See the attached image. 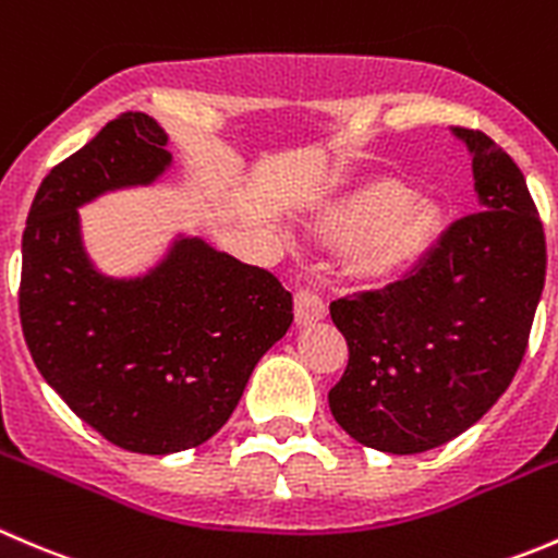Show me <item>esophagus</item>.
I'll list each match as a JSON object with an SVG mask.
<instances>
[{
	"instance_id": "1",
	"label": "esophagus",
	"mask_w": 558,
	"mask_h": 558,
	"mask_svg": "<svg viewBox=\"0 0 558 558\" xmlns=\"http://www.w3.org/2000/svg\"><path fill=\"white\" fill-rule=\"evenodd\" d=\"M328 314V306H325L323 298L312 290H301L295 295V325H312L319 323V319Z\"/></svg>"
}]
</instances>
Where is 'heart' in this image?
Returning <instances> with one entry per match:
<instances>
[{
	"instance_id": "1",
	"label": "heart",
	"mask_w": 558,
	"mask_h": 558,
	"mask_svg": "<svg viewBox=\"0 0 558 558\" xmlns=\"http://www.w3.org/2000/svg\"><path fill=\"white\" fill-rule=\"evenodd\" d=\"M442 225L437 203L412 197L393 181H379L330 208L319 228L330 241L361 244L355 252L357 277L388 281L426 260Z\"/></svg>"
}]
</instances>
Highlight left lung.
Here are the masks:
<instances>
[{
  "instance_id": "8db88e82",
  "label": "left lung",
  "mask_w": 558,
  "mask_h": 558,
  "mask_svg": "<svg viewBox=\"0 0 558 558\" xmlns=\"http://www.w3.org/2000/svg\"><path fill=\"white\" fill-rule=\"evenodd\" d=\"M480 211L385 290L339 298L350 363L330 388L355 442L415 456L450 442L499 401L526 352L545 284V235L521 168L488 135L453 126Z\"/></svg>"
}]
</instances>
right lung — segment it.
<instances>
[{
	"mask_svg": "<svg viewBox=\"0 0 558 558\" xmlns=\"http://www.w3.org/2000/svg\"><path fill=\"white\" fill-rule=\"evenodd\" d=\"M168 141L146 113L108 121L43 179L21 241L32 361L94 432L146 456L211 439L292 325V295L277 277L201 235L175 233L137 277L94 266L78 208L157 184L173 168Z\"/></svg>",
	"mask_w": 558,
	"mask_h": 558,
	"instance_id": "add662e5",
	"label": "right lung"
}]
</instances>
